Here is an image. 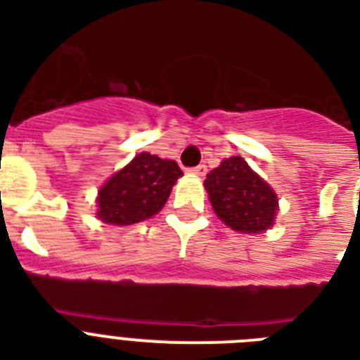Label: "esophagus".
Returning a JSON list of instances; mask_svg holds the SVG:
<instances>
[{
	"label": "esophagus",
	"mask_w": 360,
	"mask_h": 360,
	"mask_svg": "<svg viewBox=\"0 0 360 360\" xmlns=\"http://www.w3.org/2000/svg\"><path fill=\"white\" fill-rule=\"evenodd\" d=\"M205 172H207V168H205V164H200V166L188 168V174L198 175V177H203V175H205Z\"/></svg>",
	"instance_id": "1"
}]
</instances>
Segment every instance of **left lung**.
Wrapping results in <instances>:
<instances>
[{
  "label": "left lung",
  "instance_id": "left-lung-1",
  "mask_svg": "<svg viewBox=\"0 0 360 360\" xmlns=\"http://www.w3.org/2000/svg\"><path fill=\"white\" fill-rule=\"evenodd\" d=\"M205 188L214 213L231 230L257 233L273 226L276 194L240 157L226 158L209 172Z\"/></svg>",
  "mask_w": 360,
  "mask_h": 360
}]
</instances>
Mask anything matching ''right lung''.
Returning a JSON list of instances; mask_svg holds the SVG:
<instances>
[{
	"label": "right lung",
	"mask_w": 360,
	"mask_h": 360,
	"mask_svg": "<svg viewBox=\"0 0 360 360\" xmlns=\"http://www.w3.org/2000/svg\"><path fill=\"white\" fill-rule=\"evenodd\" d=\"M183 172L175 160L140 153L98 191V219L129 226L149 219L164 207Z\"/></svg>",
	"instance_id": "obj_1"
}]
</instances>
